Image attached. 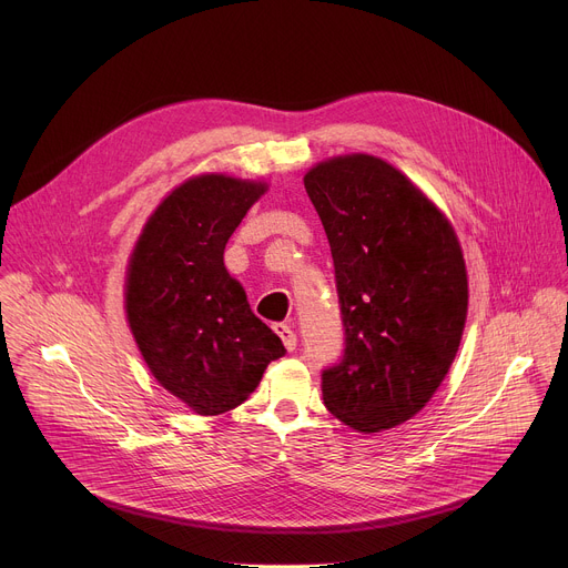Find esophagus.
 Wrapping results in <instances>:
<instances>
[{
	"mask_svg": "<svg viewBox=\"0 0 568 568\" xmlns=\"http://www.w3.org/2000/svg\"><path fill=\"white\" fill-rule=\"evenodd\" d=\"M274 333L283 339V344H285V348H287L290 353L296 351V335H294V331L287 326V323H276Z\"/></svg>",
	"mask_w": 568,
	"mask_h": 568,
	"instance_id": "1",
	"label": "esophagus"
}]
</instances>
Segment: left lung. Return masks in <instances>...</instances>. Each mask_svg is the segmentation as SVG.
I'll return each mask as SVG.
<instances>
[{
	"label": "left lung",
	"mask_w": 568,
	"mask_h": 568,
	"mask_svg": "<svg viewBox=\"0 0 568 568\" xmlns=\"http://www.w3.org/2000/svg\"><path fill=\"white\" fill-rule=\"evenodd\" d=\"M305 191L326 229L344 355L321 373L323 404L357 432L416 416L445 379L467 316V274L445 215L386 161L346 154Z\"/></svg>",
	"instance_id": "obj_1"
}]
</instances>
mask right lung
Listing matches in <instances>:
<instances>
[{"instance_id":"1","label":"right lung","mask_w":568,"mask_h":568,"mask_svg":"<svg viewBox=\"0 0 568 568\" xmlns=\"http://www.w3.org/2000/svg\"><path fill=\"white\" fill-rule=\"evenodd\" d=\"M265 184L224 175L184 182L150 215L130 258L125 310L156 382L202 416L247 399L278 335L252 312L224 267V247Z\"/></svg>"}]
</instances>
